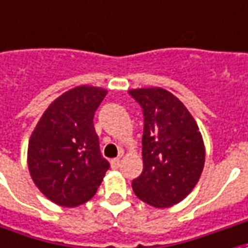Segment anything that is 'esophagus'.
I'll list each match as a JSON object with an SVG mask.
<instances>
[{
    "label": "esophagus",
    "mask_w": 248,
    "mask_h": 248,
    "mask_svg": "<svg viewBox=\"0 0 248 248\" xmlns=\"http://www.w3.org/2000/svg\"><path fill=\"white\" fill-rule=\"evenodd\" d=\"M111 166H112V168H118L121 166V157H115V159L111 160Z\"/></svg>",
    "instance_id": "1"
}]
</instances>
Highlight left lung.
<instances>
[{
    "label": "left lung",
    "instance_id": "1",
    "mask_svg": "<svg viewBox=\"0 0 248 248\" xmlns=\"http://www.w3.org/2000/svg\"><path fill=\"white\" fill-rule=\"evenodd\" d=\"M144 117V170L131 186L141 201L155 208L181 202L194 188L205 163L197 122L183 103L161 88L129 91Z\"/></svg>",
    "mask_w": 248,
    "mask_h": 248
}]
</instances>
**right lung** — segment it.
<instances>
[{"instance_id": "1", "label": "right lung", "mask_w": 248, "mask_h": 248, "mask_svg": "<svg viewBox=\"0 0 248 248\" xmlns=\"http://www.w3.org/2000/svg\"><path fill=\"white\" fill-rule=\"evenodd\" d=\"M106 93L87 85L67 91L48 106L30 138L32 181L61 206L89 201L110 168L93 126L95 111Z\"/></svg>"}]
</instances>
